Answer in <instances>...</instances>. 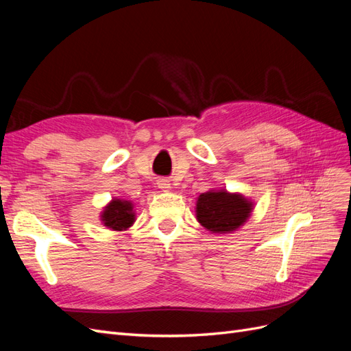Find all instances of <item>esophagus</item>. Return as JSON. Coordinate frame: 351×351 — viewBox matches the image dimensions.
<instances>
[{"mask_svg":"<svg viewBox=\"0 0 351 351\" xmlns=\"http://www.w3.org/2000/svg\"><path fill=\"white\" fill-rule=\"evenodd\" d=\"M158 187L161 189V190H164V192H168V190L171 189V184H169L168 180L161 178V180H158Z\"/></svg>","mask_w":351,"mask_h":351,"instance_id":"obj_1","label":"esophagus"}]
</instances>
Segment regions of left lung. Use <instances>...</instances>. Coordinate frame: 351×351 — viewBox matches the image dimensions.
<instances>
[{"label":"left lung","mask_w":351,"mask_h":351,"mask_svg":"<svg viewBox=\"0 0 351 351\" xmlns=\"http://www.w3.org/2000/svg\"><path fill=\"white\" fill-rule=\"evenodd\" d=\"M253 202L240 193L209 190L196 202V218L200 226L215 234H228L239 230L252 214Z\"/></svg>","instance_id":"1"}]
</instances>
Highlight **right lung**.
I'll return each instance as SVG.
<instances>
[{
	"label": "right lung",
	"mask_w": 351,
	"mask_h": 351,
	"mask_svg": "<svg viewBox=\"0 0 351 351\" xmlns=\"http://www.w3.org/2000/svg\"><path fill=\"white\" fill-rule=\"evenodd\" d=\"M136 219L133 204L130 200L112 199L101 212L102 224L112 231H125Z\"/></svg>",
	"instance_id": "1"
}]
</instances>
